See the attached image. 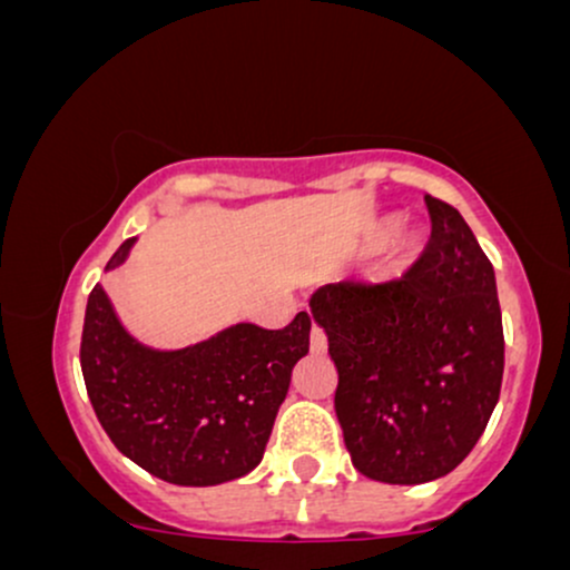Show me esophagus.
<instances>
[{"mask_svg":"<svg viewBox=\"0 0 570 570\" xmlns=\"http://www.w3.org/2000/svg\"><path fill=\"white\" fill-rule=\"evenodd\" d=\"M311 351L324 353L326 351V335L318 324H311Z\"/></svg>","mask_w":570,"mask_h":570,"instance_id":"1","label":"esophagus"}]
</instances>
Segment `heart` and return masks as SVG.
<instances>
[{"label":"heart","instance_id":"heart-1","mask_svg":"<svg viewBox=\"0 0 570 570\" xmlns=\"http://www.w3.org/2000/svg\"><path fill=\"white\" fill-rule=\"evenodd\" d=\"M367 244L370 246L385 244L383 273L385 276H402V273L412 265V259L417 257V252H421V235L410 230V227L399 225V222L391 217L381 222V225L370 233Z\"/></svg>","mask_w":570,"mask_h":570}]
</instances>
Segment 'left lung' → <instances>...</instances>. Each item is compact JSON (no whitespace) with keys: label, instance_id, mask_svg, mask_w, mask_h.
I'll return each mask as SVG.
<instances>
[{"label":"left lung","instance_id":"8db88e82","mask_svg":"<svg viewBox=\"0 0 570 570\" xmlns=\"http://www.w3.org/2000/svg\"><path fill=\"white\" fill-rule=\"evenodd\" d=\"M431 238L402 278L340 281L311 313L337 367L335 412L353 466L389 485L453 472L501 394L495 273L472 227L426 195Z\"/></svg>","mask_w":570,"mask_h":570}]
</instances>
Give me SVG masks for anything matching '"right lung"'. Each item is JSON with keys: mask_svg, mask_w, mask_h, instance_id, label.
Instances as JSON below:
<instances>
[{"mask_svg": "<svg viewBox=\"0 0 570 570\" xmlns=\"http://www.w3.org/2000/svg\"><path fill=\"white\" fill-rule=\"evenodd\" d=\"M128 238L107 271L126 263ZM311 345V316L284 330L235 324L179 351L126 332L101 284L85 307L80 364L98 423L122 455L171 485L238 480L263 461L294 364Z\"/></svg>", "mask_w": 570, "mask_h": 570, "instance_id": "1", "label": "right lung"}]
</instances>
